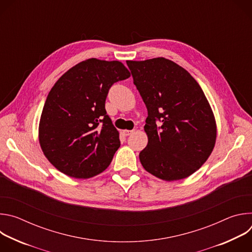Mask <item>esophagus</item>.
Wrapping results in <instances>:
<instances>
[{"mask_svg": "<svg viewBox=\"0 0 252 252\" xmlns=\"http://www.w3.org/2000/svg\"><path fill=\"white\" fill-rule=\"evenodd\" d=\"M123 132H124V134L125 135H130L132 132H133V130H128V129H125V130H123Z\"/></svg>", "mask_w": 252, "mask_h": 252, "instance_id": "obj_1", "label": "esophagus"}]
</instances>
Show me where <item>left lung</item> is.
<instances>
[{"label": "left lung", "mask_w": 252, "mask_h": 252, "mask_svg": "<svg viewBox=\"0 0 252 252\" xmlns=\"http://www.w3.org/2000/svg\"><path fill=\"white\" fill-rule=\"evenodd\" d=\"M126 63L148 109L149 142L139 153L140 163L166 182L191 175L207 160L217 139V123L203 91L170 60Z\"/></svg>", "instance_id": "left-lung-1"}]
</instances>
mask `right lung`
<instances>
[{"label":"right lung","instance_id":"right-lung-1","mask_svg":"<svg viewBox=\"0 0 252 252\" xmlns=\"http://www.w3.org/2000/svg\"><path fill=\"white\" fill-rule=\"evenodd\" d=\"M130 77L119 61L89 59L69 68L50 91L39 125L41 149L61 172L90 178L102 172L121 146L106 115L111 87Z\"/></svg>","mask_w":252,"mask_h":252}]
</instances>
